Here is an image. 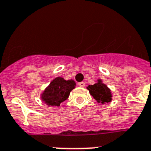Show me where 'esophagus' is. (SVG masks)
Returning a JSON list of instances; mask_svg holds the SVG:
<instances>
[{"label":"esophagus","instance_id":"obj_1","mask_svg":"<svg viewBox=\"0 0 151 151\" xmlns=\"http://www.w3.org/2000/svg\"><path fill=\"white\" fill-rule=\"evenodd\" d=\"M78 86H80V87H85V83L84 82V81H81V82L78 83Z\"/></svg>","mask_w":151,"mask_h":151}]
</instances>
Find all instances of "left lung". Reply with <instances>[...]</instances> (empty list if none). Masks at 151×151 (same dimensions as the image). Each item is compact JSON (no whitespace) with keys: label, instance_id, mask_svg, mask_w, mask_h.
Returning a JSON list of instances; mask_svg holds the SVG:
<instances>
[{"label":"left lung","instance_id":"obj_1","mask_svg":"<svg viewBox=\"0 0 151 151\" xmlns=\"http://www.w3.org/2000/svg\"><path fill=\"white\" fill-rule=\"evenodd\" d=\"M91 96L94 98L98 103H106L111 101V93L110 90L105 84L102 83L100 79L95 85H88V88Z\"/></svg>","mask_w":151,"mask_h":151}]
</instances>
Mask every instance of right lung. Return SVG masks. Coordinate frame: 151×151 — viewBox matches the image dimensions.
<instances>
[{"instance_id":"1","label":"right lung","mask_w":151,"mask_h":151,"mask_svg":"<svg viewBox=\"0 0 151 151\" xmlns=\"http://www.w3.org/2000/svg\"><path fill=\"white\" fill-rule=\"evenodd\" d=\"M76 86L73 80L63 79L61 77L55 78L42 94V99L48 106H60V103L67 99Z\"/></svg>"}]
</instances>
